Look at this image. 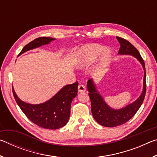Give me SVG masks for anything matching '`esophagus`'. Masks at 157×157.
Segmentation results:
<instances>
[{
  "label": "esophagus",
  "mask_w": 157,
  "mask_h": 157,
  "mask_svg": "<svg viewBox=\"0 0 157 157\" xmlns=\"http://www.w3.org/2000/svg\"><path fill=\"white\" fill-rule=\"evenodd\" d=\"M78 91L79 93L85 92L86 91V87H85L83 84H79L78 86Z\"/></svg>",
  "instance_id": "1"
}]
</instances>
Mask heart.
I'll use <instances>...</instances> for the list:
<instances>
[{"label":"heart","mask_w":157,"mask_h":157,"mask_svg":"<svg viewBox=\"0 0 157 157\" xmlns=\"http://www.w3.org/2000/svg\"><path fill=\"white\" fill-rule=\"evenodd\" d=\"M99 58L95 72L101 75L105 73L111 58V50L105 49V46L95 44L83 46L77 53L75 63L79 68H86L94 64Z\"/></svg>","instance_id":"obj_1"}]
</instances>
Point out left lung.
Segmentation results:
<instances>
[{
    "instance_id": "1",
    "label": "left lung",
    "mask_w": 157,
    "mask_h": 157,
    "mask_svg": "<svg viewBox=\"0 0 157 157\" xmlns=\"http://www.w3.org/2000/svg\"><path fill=\"white\" fill-rule=\"evenodd\" d=\"M116 38L121 44L118 54L120 55H131L136 58L143 68L144 76L143 90L139 97L133 102L118 109H114L105 102L104 98L98 91L96 84L95 83L94 79H89L86 86L91 100L92 115L98 123L107 127L121 125L130 120L141 106L146 92V72L144 61L143 60L138 50L131 43L121 37L116 36Z\"/></svg>"
}]
</instances>
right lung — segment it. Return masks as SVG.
Returning <instances> with one entry per match:
<instances>
[{"mask_svg":"<svg viewBox=\"0 0 157 157\" xmlns=\"http://www.w3.org/2000/svg\"><path fill=\"white\" fill-rule=\"evenodd\" d=\"M51 37H39L26 45L19 55L23 53L49 44L55 41ZM78 82L65 85L56 94L46 102L40 104H30L21 100L12 86L16 102L25 115L39 127L48 129H57L65 126L70 118L71 102L78 94Z\"/></svg>","mask_w":157,"mask_h":157,"instance_id":"right-lung-1","label":"right lung"}]
</instances>
